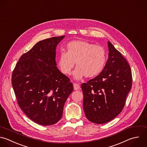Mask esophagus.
<instances>
[{
  "mask_svg": "<svg viewBox=\"0 0 147 147\" xmlns=\"http://www.w3.org/2000/svg\"><path fill=\"white\" fill-rule=\"evenodd\" d=\"M74 88L75 90H78L80 89V86L77 83H74Z\"/></svg>",
  "mask_w": 147,
  "mask_h": 147,
  "instance_id": "1",
  "label": "esophagus"
}]
</instances>
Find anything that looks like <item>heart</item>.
Instances as JSON below:
<instances>
[{
  "instance_id": "heart-1",
  "label": "heart",
  "mask_w": 147,
  "mask_h": 147,
  "mask_svg": "<svg viewBox=\"0 0 147 147\" xmlns=\"http://www.w3.org/2000/svg\"><path fill=\"white\" fill-rule=\"evenodd\" d=\"M67 52L61 51L58 57V65L61 71L69 75L75 66L76 79L83 76L90 78L99 75L107 62V53L105 48L93 43L82 40H75L67 44Z\"/></svg>"
}]
</instances>
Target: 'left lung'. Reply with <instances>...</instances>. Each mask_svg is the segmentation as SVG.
Instances as JSON below:
<instances>
[{
  "label": "left lung",
  "mask_w": 147,
  "mask_h": 147,
  "mask_svg": "<svg viewBox=\"0 0 147 147\" xmlns=\"http://www.w3.org/2000/svg\"><path fill=\"white\" fill-rule=\"evenodd\" d=\"M107 45L109 58L103 70L81 84L86 117L98 124L110 121L122 111L132 85L127 61L110 41Z\"/></svg>",
  "instance_id": "left-lung-1"
}]
</instances>
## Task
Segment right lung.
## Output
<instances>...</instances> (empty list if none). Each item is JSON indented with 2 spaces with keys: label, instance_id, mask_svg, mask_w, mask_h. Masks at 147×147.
<instances>
[{
  "label": "right lung",
  "instance_id": "add662e5",
  "mask_svg": "<svg viewBox=\"0 0 147 147\" xmlns=\"http://www.w3.org/2000/svg\"><path fill=\"white\" fill-rule=\"evenodd\" d=\"M64 37L37 42L21 56L12 74L20 107L30 119L44 126L61 119L65 102L74 90L69 78L56 67V47Z\"/></svg>",
  "mask_w": 147,
  "mask_h": 147
}]
</instances>
